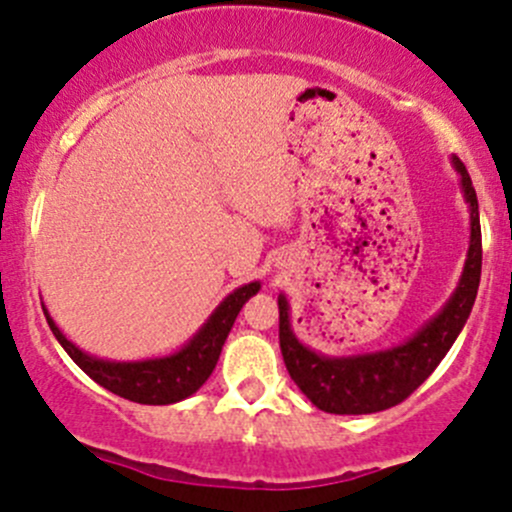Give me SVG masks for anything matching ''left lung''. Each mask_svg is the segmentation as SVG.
I'll list each match as a JSON object with an SVG mask.
<instances>
[{
    "label": "left lung",
    "mask_w": 512,
    "mask_h": 512,
    "mask_svg": "<svg viewBox=\"0 0 512 512\" xmlns=\"http://www.w3.org/2000/svg\"><path fill=\"white\" fill-rule=\"evenodd\" d=\"M469 203L471 240L464 272L449 301L400 346L375 353L324 355L299 341L289 316V301L279 294V348L297 387L319 410L331 414H373L390 410L412 395L441 363L469 319L481 282V218L471 176L459 157H451Z\"/></svg>",
    "instance_id": "8db88e82"
}]
</instances>
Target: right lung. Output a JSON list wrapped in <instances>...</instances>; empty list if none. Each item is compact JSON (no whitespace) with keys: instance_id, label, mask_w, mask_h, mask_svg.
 I'll return each mask as SVG.
<instances>
[{"instance_id":"add662e5","label":"right lung","mask_w":512,"mask_h":512,"mask_svg":"<svg viewBox=\"0 0 512 512\" xmlns=\"http://www.w3.org/2000/svg\"><path fill=\"white\" fill-rule=\"evenodd\" d=\"M257 292H260V282L242 284L215 306L206 324L198 328L179 351L144 360L95 358V355L80 351L73 341L63 336L46 306H43V314H46L48 326H51L53 336L58 338L63 351L71 355L85 375H90L105 390L115 392L129 402H139V405H174V402L191 397L211 378L225 338L238 319L242 304L255 297Z\"/></svg>"}]
</instances>
